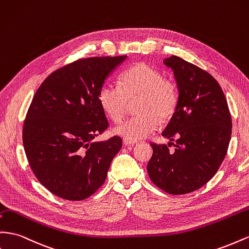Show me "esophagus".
<instances>
[{
  "instance_id": "1",
  "label": "esophagus",
  "mask_w": 249,
  "mask_h": 249,
  "mask_svg": "<svg viewBox=\"0 0 249 249\" xmlns=\"http://www.w3.org/2000/svg\"><path fill=\"white\" fill-rule=\"evenodd\" d=\"M123 143H124V146H129V145H134V143L135 142H130V141H127V140H123Z\"/></svg>"
}]
</instances>
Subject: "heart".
<instances>
[{"mask_svg": "<svg viewBox=\"0 0 249 249\" xmlns=\"http://www.w3.org/2000/svg\"><path fill=\"white\" fill-rule=\"evenodd\" d=\"M119 86L107 83L99 90L98 100L105 113L114 123L124 116L129 100L140 98L137 112L140 115L125 120L115 127L116 135L130 142L146 138L157 130L159 119L174 113L178 103L176 86L153 67L138 63L124 72Z\"/></svg>", "mask_w": 249, "mask_h": 249, "instance_id": "obj_1", "label": "heart"}]
</instances>
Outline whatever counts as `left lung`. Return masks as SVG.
<instances>
[{"label": "left lung", "instance_id": "8db88e82", "mask_svg": "<svg viewBox=\"0 0 249 249\" xmlns=\"http://www.w3.org/2000/svg\"><path fill=\"white\" fill-rule=\"evenodd\" d=\"M174 72L178 103L162 136L174 146L151 143V180L172 195L200 189L217 173L231 137V117L224 93L210 73L176 55L163 59Z\"/></svg>", "mask_w": 249, "mask_h": 249}]
</instances>
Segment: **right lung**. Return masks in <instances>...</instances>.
Listing matches in <instances>:
<instances>
[{"label":"right lung","mask_w":249,"mask_h":249,"mask_svg":"<svg viewBox=\"0 0 249 249\" xmlns=\"http://www.w3.org/2000/svg\"><path fill=\"white\" fill-rule=\"evenodd\" d=\"M125 58L78 59L51 73L33 96L23 127L25 153L37 180L59 198L90 197L122 149L120 137L94 138L109 125L99 90Z\"/></svg>","instance_id":"add662e5"}]
</instances>
